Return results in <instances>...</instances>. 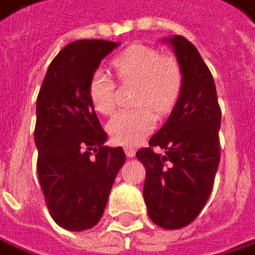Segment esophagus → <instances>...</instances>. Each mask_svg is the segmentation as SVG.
Instances as JSON below:
<instances>
[{"label": "esophagus", "mask_w": 255, "mask_h": 255, "mask_svg": "<svg viewBox=\"0 0 255 255\" xmlns=\"http://www.w3.org/2000/svg\"><path fill=\"white\" fill-rule=\"evenodd\" d=\"M126 154H127L128 157H134L135 149H134V147H126Z\"/></svg>", "instance_id": "1"}]
</instances>
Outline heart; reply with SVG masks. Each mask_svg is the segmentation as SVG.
I'll return each mask as SVG.
<instances>
[{"mask_svg": "<svg viewBox=\"0 0 255 255\" xmlns=\"http://www.w3.org/2000/svg\"><path fill=\"white\" fill-rule=\"evenodd\" d=\"M111 67L121 81H138L135 109L117 112L108 123V132L123 146L140 144L156 127V115H166L179 99L184 86L182 65L174 55H160L156 48L131 45L117 54ZM89 98L93 108L109 115L117 106V86L111 74L99 68L89 83Z\"/></svg>", "mask_w": 255, "mask_h": 255, "instance_id": "heart-1", "label": "heart"}]
</instances>
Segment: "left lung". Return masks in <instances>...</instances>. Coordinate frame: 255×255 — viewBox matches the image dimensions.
<instances>
[{
    "label": "left lung",
    "mask_w": 255,
    "mask_h": 255,
    "mask_svg": "<svg viewBox=\"0 0 255 255\" xmlns=\"http://www.w3.org/2000/svg\"><path fill=\"white\" fill-rule=\"evenodd\" d=\"M168 40L182 65L184 86L165 126L135 156L146 168L143 196L150 219L163 229H181L200 215L212 194L222 112L213 76L196 46L184 36Z\"/></svg>",
    "instance_id": "1"
}]
</instances>
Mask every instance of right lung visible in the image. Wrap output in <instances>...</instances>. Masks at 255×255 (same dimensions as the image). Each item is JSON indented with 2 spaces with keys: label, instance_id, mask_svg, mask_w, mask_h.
<instances>
[{
  "label": "right lung",
  "instance_id": "1",
  "mask_svg": "<svg viewBox=\"0 0 255 255\" xmlns=\"http://www.w3.org/2000/svg\"><path fill=\"white\" fill-rule=\"evenodd\" d=\"M118 43L83 39L52 59L36 101L37 178L55 223L68 231L93 228L104 215L123 147H108L89 83L101 61Z\"/></svg>",
  "mask_w": 255,
  "mask_h": 255
}]
</instances>
